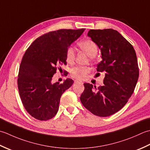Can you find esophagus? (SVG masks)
I'll use <instances>...</instances> for the list:
<instances>
[{
  "label": "esophagus",
  "mask_w": 150,
  "mask_h": 150,
  "mask_svg": "<svg viewBox=\"0 0 150 150\" xmlns=\"http://www.w3.org/2000/svg\"><path fill=\"white\" fill-rule=\"evenodd\" d=\"M74 83H82V82L80 81H78V80H77V79H76V80H74Z\"/></svg>",
  "instance_id": "1"
}]
</instances>
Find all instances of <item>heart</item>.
Returning <instances> with one entry per match:
<instances>
[{"label": "heart", "mask_w": 150, "mask_h": 150, "mask_svg": "<svg viewBox=\"0 0 150 150\" xmlns=\"http://www.w3.org/2000/svg\"><path fill=\"white\" fill-rule=\"evenodd\" d=\"M79 48L83 50L88 56L94 57L98 53V47L95 42L91 39H85V40L79 42L78 43ZM75 58V50L72 47H69L66 51V60L67 62L71 63L74 62ZM90 69L87 67L77 66L72 68L71 71V75L72 78H76L79 80L84 79L87 77V73L89 72Z\"/></svg>", "instance_id": "1"}]
</instances>
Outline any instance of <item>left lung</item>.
I'll use <instances>...</instances> for the list:
<instances>
[{"instance_id": "8db88e82", "label": "left lung", "mask_w": 150, "mask_h": 150, "mask_svg": "<svg viewBox=\"0 0 150 150\" xmlns=\"http://www.w3.org/2000/svg\"><path fill=\"white\" fill-rule=\"evenodd\" d=\"M88 37L101 51L102 60L97 71L105 72L103 86L84 83L80 100L96 116L109 117L126 104L139 79V71L134 48L120 33L112 29L90 30Z\"/></svg>"}]
</instances>
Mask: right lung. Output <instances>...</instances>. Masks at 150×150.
Instances as JSON below:
<instances>
[{
  "label": "right lung",
  "instance_id": "obj_1",
  "mask_svg": "<svg viewBox=\"0 0 150 150\" xmlns=\"http://www.w3.org/2000/svg\"><path fill=\"white\" fill-rule=\"evenodd\" d=\"M85 31L62 29L39 37L32 42L23 57L17 83L24 108L38 120H48L57 114L61 96L74 81L52 83L58 67L66 65V51Z\"/></svg>",
  "mask_w": 150,
  "mask_h": 150
}]
</instances>
